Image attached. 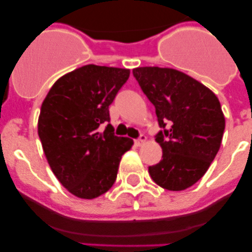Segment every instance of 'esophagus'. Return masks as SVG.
I'll use <instances>...</instances> for the list:
<instances>
[{
  "label": "esophagus",
  "instance_id": "obj_1",
  "mask_svg": "<svg viewBox=\"0 0 252 252\" xmlns=\"http://www.w3.org/2000/svg\"><path fill=\"white\" fill-rule=\"evenodd\" d=\"M145 141H146V136H145L144 134H141V135L135 140V145L136 146H142V145L145 144Z\"/></svg>",
  "mask_w": 252,
  "mask_h": 252
}]
</instances>
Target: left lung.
Here are the masks:
<instances>
[{
	"instance_id": "left-lung-1",
	"label": "left lung",
	"mask_w": 252,
	"mask_h": 252,
	"mask_svg": "<svg viewBox=\"0 0 252 252\" xmlns=\"http://www.w3.org/2000/svg\"><path fill=\"white\" fill-rule=\"evenodd\" d=\"M133 75L155 106L161 130L162 159L149 167L163 189L180 191L202 178L222 142L225 119L217 96L189 75L159 67H140Z\"/></svg>"
}]
</instances>
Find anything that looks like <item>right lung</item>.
<instances>
[{"label":"right lung","instance_id":"obj_1","mask_svg":"<svg viewBox=\"0 0 252 252\" xmlns=\"http://www.w3.org/2000/svg\"><path fill=\"white\" fill-rule=\"evenodd\" d=\"M129 74L123 68L84 65L58 79L41 105L37 130L48 164L80 199L108 191L122 156L131 149V139L114 135L108 110Z\"/></svg>","mask_w":252,"mask_h":252}]
</instances>
